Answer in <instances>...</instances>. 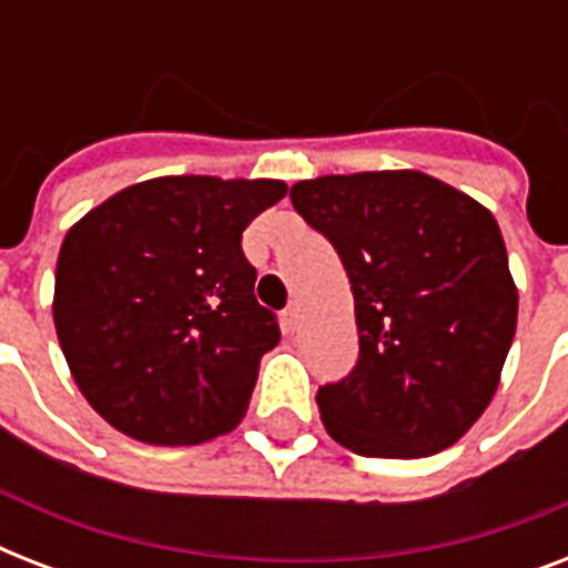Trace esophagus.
<instances>
[{
    "instance_id": "1",
    "label": "esophagus",
    "mask_w": 568,
    "mask_h": 568,
    "mask_svg": "<svg viewBox=\"0 0 568 568\" xmlns=\"http://www.w3.org/2000/svg\"><path fill=\"white\" fill-rule=\"evenodd\" d=\"M283 318H285V327H288V329L301 327V303H297V301L288 303V306H285V312H283Z\"/></svg>"
}]
</instances>
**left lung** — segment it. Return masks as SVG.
Returning <instances> with one entry per match:
<instances>
[{"instance_id":"left-lung-1","label":"left lung","mask_w":568,"mask_h":568,"mask_svg":"<svg viewBox=\"0 0 568 568\" xmlns=\"http://www.w3.org/2000/svg\"><path fill=\"white\" fill-rule=\"evenodd\" d=\"M292 203L351 280L359 359L318 388L324 427L363 457L439 454L484 415L519 294L484 205L418 171L297 182Z\"/></svg>"}]
</instances>
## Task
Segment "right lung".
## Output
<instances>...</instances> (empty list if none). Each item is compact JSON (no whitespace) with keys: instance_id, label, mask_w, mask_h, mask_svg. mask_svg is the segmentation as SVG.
I'll use <instances>...</instances> for the list:
<instances>
[{"instance_id":"add662e5","label":"right lung","mask_w":568,"mask_h":568,"mask_svg":"<svg viewBox=\"0 0 568 568\" xmlns=\"http://www.w3.org/2000/svg\"><path fill=\"white\" fill-rule=\"evenodd\" d=\"M285 191L280 180L162 176L67 232L55 333L75 386L111 427L150 445H200L247 413L280 324L253 294L241 232Z\"/></svg>"}]
</instances>
